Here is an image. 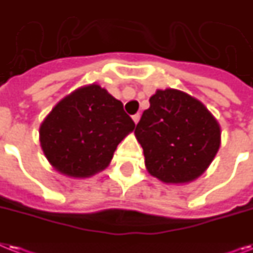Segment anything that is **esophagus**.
<instances>
[{
  "mask_svg": "<svg viewBox=\"0 0 253 253\" xmlns=\"http://www.w3.org/2000/svg\"><path fill=\"white\" fill-rule=\"evenodd\" d=\"M139 120H140V114H139V113H136V114H133L132 116V121L135 123H137L139 122Z\"/></svg>",
  "mask_w": 253,
  "mask_h": 253,
  "instance_id": "obj_1",
  "label": "esophagus"
}]
</instances>
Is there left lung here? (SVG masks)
<instances>
[{
	"instance_id": "left-lung-1",
	"label": "left lung",
	"mask_w": 253,
	"mask_h": 253,
	"mask_svg": "<svg viewBox=\"0 0 253 253\" xmlns=\"http://www.w3.org/2000/svg\"><path fill=\"white\" fill-rule=\"evenodd\" d=\"M135 128L149 174L165 183L196 179L221 143L218 122L199 100L176 89L156 92Z\"/></svg>"
}]
</instances>
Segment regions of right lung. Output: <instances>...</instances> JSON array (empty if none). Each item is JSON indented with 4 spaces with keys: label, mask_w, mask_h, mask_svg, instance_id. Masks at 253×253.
Listing matches in <instances>:
<instances>
[{
    "label": "right lung",
    "mask_w": 253,
    "mask_h": 253,
    "mask_svg": "<svg viewBox=\"0 0 253 253\" xmlns=\"http://www.w3.org/2000/svg\"><path fill=\"white\" fill-rule=\"evenodd\" d=\"M133 128L122 102L91 84L53 108L40 127V144L59 173L85 178L105 169L117 145Z\"/></svg>",
    "instance_id": "obj_1"
}]
</instances>
